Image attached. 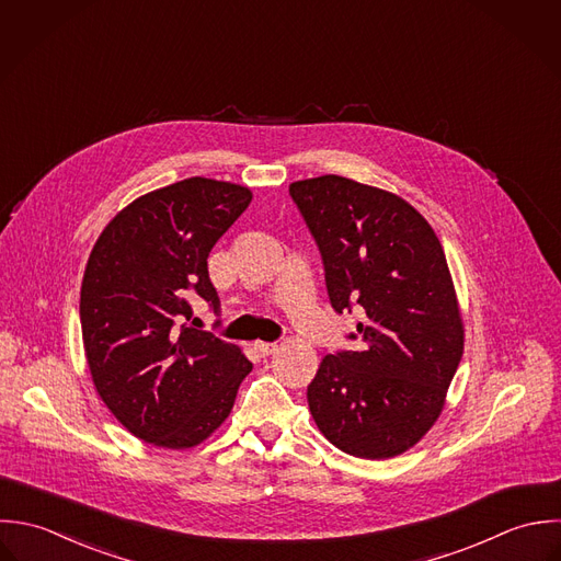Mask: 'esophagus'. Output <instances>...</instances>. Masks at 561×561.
Listing matches in <instances>:
<instances>
[{"instance_id":"1","label":"esophagus","mask_w":561,"mask_h":561,"mask_svg":"<svg viewBox=\"0 0 561 561\" xmlns=\"http://www.w3.org/2000/svg\"><path fill=\"white\" fill-rule=\"evenodd\" d=\"M254 351L261 355V357H270L278 351L276 344H267V342H254Z\"/></svg>"}]
</instances>
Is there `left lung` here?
Listing matches in <instances>:
<instances>
[{"instance_id": "8db88e82", "label": "left lung", "mask_w": 561, "mask_h": 561, "mask_svg": "<svg viewBox=\"0 0 561 561\" xmlns=\"http://www.w3.org/2000/svg\"><path fill=\"white\" fill-rule=\"evenodd\" d=\"M289 193L311 228L337 313L359 305V348L327 355L307 389L320 433L362 459L413 448L437 422L463 355L442 243L400 195L327 174ZM355 337V335H351Z\"/></svg>"}]
</instances>
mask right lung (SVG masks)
<instances>
[{
  "instance_id": "right-lung-1",
  "label": "right lung",
  "mask_w": 561,
  "mask_h": 561,
  "mask_svg": "<svg viewBox=\"0 0 561 561\" xmlns=\"http://www.w3.org/2000/svg\"><path fill=\"white\" fill-rule=\"evenodd\" d=\"M252 202L234 183L193 176L124 206L98 237L80 289L93 385L135 437L170 450L208 439L252 370L239 346L179 322L188 300H219L206 259Z\"/></svg>"
}]
</instances>
